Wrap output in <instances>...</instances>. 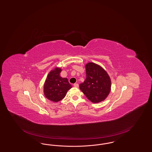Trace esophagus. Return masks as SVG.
Wrapping results in <instances>:
<instances>
[{"label":"esophagus","instance_id":"1","mask_svg":"<svg viewBox=\"0 0 152 152\" xmlns=\"http://www.w3.org/2000/svg\"><path fill=\"white\" fill-rule=\"evenodd\" d=\"M73 86L76 88H78L79 87V84H77V83H75V84H73Z\"/></svg>","mask_w":152,"mask_h":152}]
</instances>
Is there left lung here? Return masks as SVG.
<instances>
[{
  "label": "left lung",
  "mask_w": 152,
  "mask_h": 152,
  "mask_svg": "<svg viewBox=\"0 0 152 152\" xmlns=\"http://www.w3.org/2000/svg\"><path fill=\"white\" fill-rule=\"evenodd\" d=\"M86 77L80 89L93 103H99L107 98L110 91V76L104 69L95 63H88L85 66Z\"/></svg>",
  "instance_id": "obj_1"
}]
</instances>
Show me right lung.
<instances>
[{"mask_svg": "<svg viewBox=\"0 0 152 152\" xmlns=\"http://www.w3.org/2000/svg\"><path fill=\"white\" fill-rule=\"evenodd\" d=\"M61 69L59 68L51 71L48 75L44 86L45 96L54 102L64 98L67 91L72 88L68 79L61 77Z\"/></svg>", "mask_w": 152, "mask_h": 152, "instance_id": "right-lung-1", "label": "right lung"}]
</instances>
